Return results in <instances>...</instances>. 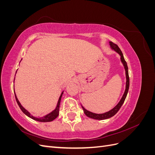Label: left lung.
Returning a JSON list of instances; mask_svg holds the SVG:
<instances>
[{
    "mask_svg": "<svg viewBox=\"0 0 155 155\" xmlns=\"http://www.w3.org/2000/svg\"><path fill=\"white\" fill-rule=\"evenodd\" d=\"M109 45L110 48L114 50L116 52L118 53L120 55V59H121V61L122 63L125 70V75H126V86H125V90L124 92V95L121 97V99L120 100V101H119V103L118 104H117L113 109H111L110 110L108 111L107 112H105V113H103V114H96V113H93L92 112H90L87 110V109H85V108H84L82 105V108H83V110L84 111V113L85 114V115L89 118H92V119H95V120H105V119H108V118H110L111 117H112L113 116H114L118 111L120 110V109L121 108V107L122 106L123 104L124 103V101L125 100V98L127 97V93L129 91V72H128V67H127V63L125 61V60L124 58V55L121 52V50L120 49V48L118 46V45L114 44V43H112V42L110 41L109 42Z\"/></svg>",
    "mask_w": 155,
    "mask_h": 155,
    "instance_id": "left-lung-1",
    "label": "left lung"
}]
</instances>
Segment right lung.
Masks as SVG:
<instances>
[{
    "mask_svg": "<svg viewBox=\"0 0 155 155\" xmlns=\"http://www.w3.org/2000/svg\"><path fill=\"white\" fill-rule=\"evenodd\" d=\"M14 93H15V91H14ZM63 94V92H62L59 98V100H58V104H57V106H56V108L55 109L51 111L50 113L46 114V116H43V117H41V118H37V117H34L33 116L30 112L28 111L27 110H26L24 107H23L21 104H20L19 101L18 100L17 97V96L15 94V99H16V101H17V104L18 105V106H19L20 109H21V110L23 112V113H25L27 116L30 117V118L34 120H36V121H41V122H48V121H53L54 120H55L57 117L59 116V106H60V103H61V97H62V95Z\"/></svg>",
    "mask_w": 155,
    "mask_h": 155,
    "instance_id": "right-lung-1",
    "label": "right lung"
}]
</instances>
